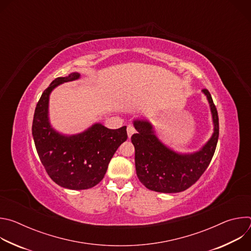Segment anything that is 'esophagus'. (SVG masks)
I'll list each match as a JSON object with an SVG mask.
<instances>
[{"label": "esophagus", "mask_w": 251, "mask_h": 251, "mask_svg": "<svg viewBox=\"0 0 251 251\" xmlns=\"http://www.w3.org/2000/svg\"><path fill=\"white\" fill-rule=\"evenodd\" d=\"M135 132H136L135 127H134L132 124H129V125L127 126V134H128V137L131 138V136H132Z\"/></svg>", "instance_id": "34e87169"}]
</instances>
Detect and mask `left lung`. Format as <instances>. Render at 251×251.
I'll return each instance as SVG.
<instances>
[{
  "instance_id": "left-lung-1",
  "label": "left lung",
  "mask_w": 251,
  "mask_h": 251,
  "mask_svg": "<svg viewBox=\"0 0 251 251\" xmlns=\"http://www.w3.org/2000/svg\"><path fill=\"white\" fill-rule=\"evenodd\" d=\"M206 96L214 125V131L206 144L199 152L177 154L158 140L152 125L147 121H135L138 133L132 135L135 147V167L139 181L147 189L159 193H178L193 186L208 167L219 140V115L211 95L207 89Z\"/></svg>"
}]
</instances>
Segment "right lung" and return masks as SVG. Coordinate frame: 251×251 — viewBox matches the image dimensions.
I'll use <instances>...</instances> for the list:
<instances>
[{
    "instance_id": "add662e5",
    "label": "right lung",
    "mask_w": 251,
    "mask_h": 251,
    "mask_svg": "<svg viewBox=\"0 0 251 251\" xmlns=\"http://www.w3.org/2000/svg\"><path fill=\"white\" fill-rule=\"evenodd\" d=\"M77 78L79 74L74 73L50 84L35 107L31 131L40 160L51 180L69 190H86L102 181L111 158L128 136L126 126L112 130L97 123L74 136L60 135L50 127V93L60 83Z\"/></svg>"
}]
</instances>
